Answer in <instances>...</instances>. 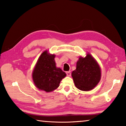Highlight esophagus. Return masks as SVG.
Returning <instances> with one entry per match:
<instances>
[{"label":"esophagus","mask_w":126,"mask_h":126,"mask_svg":"<svg viewBox=\"0 0 126 126\" xmlns=\"http://www.w3.org/2000/svg\"><path fill=\"white\" fill-rule=\"evenodd\" d=\"M66 74H67V76H71V71L66 72Z\"/></svg>","instance_id":"obj_1"}]
</instances>
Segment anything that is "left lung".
Returning <instances> with one entry per match:
<instances>
[{"mask_svg":"<svg viewBox=\"0 0 126 126\" xmlns=\"http://www.w3.org/2000/svg\"><path fill=\"white\" fill-rule=\"evenodd\" d=\"M101 69L90 54L80 57L77 62L76 69L72 73L74 84L81 91H88L97 86L101 79Z\"/></svg>","mask_w":126,"mask_h":126,"instance_id":"left-lung-1","label":"left lung"}]
</instances>
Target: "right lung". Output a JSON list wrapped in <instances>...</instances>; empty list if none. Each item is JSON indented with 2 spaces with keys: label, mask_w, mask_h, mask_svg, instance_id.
Wrapping results in <instances>:
<instances>
[{
  "label": "right lung",
  "mask_w": 126,
  "mask_h": 126,
  "mask_svg": "<svg viewBox=\"0 0 126 126\" xmlns=\"http://www.w3.org/2000/svg\"><path fill=\"white\" fill-rule=\"evenodd\" d=\"M55 55L47 51L40 55L33 72V79L35 86L40 90L49 92L58 88L66 74L61 68L56 67Z\"/></svg>",
  "instance_id": "add662e5"
}]
</instances>
